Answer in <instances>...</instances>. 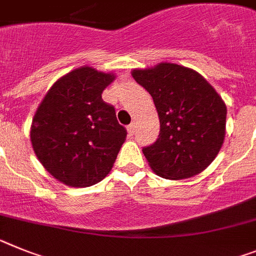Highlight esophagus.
I'll use <instances>...</instances> for the list:
<instances>
[{"mask_svg":"<svg viewBox=\"0 0 256 256\" xmlns=\"http://www.w3.org/2000/svg\"><path fill=\"white\" fill-rule=\"evenodd\" d=\"M126 130H128V133H130V136H133V134H134V130H136V124L130 123V126H126Z\"/></svg>","mask_w":256,"mask_h":256,"instance_id":"obj_1","label":"esophagus"}]
</instances>
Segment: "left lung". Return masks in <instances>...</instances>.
Masks as SVG:
<instances>
[{
	"label": "left lung",
	"mask_w": 256,
	"mask_h": 256,
	"mask_svg": "<svg viewBox=\"0 0 256 256\" xmlns=\"http://www.w3.org/2000/svg\"><path fill=\"white\" fill-rule=\"evenodd\" d=\"M132 76L149 92L158 111V140L142 149L152 171L168 180H182L206 170L226 137L222 97L198 72L174 63L136 68Z\"/></svg>",
	"instance_id": "8db88e82"
}]
</instances>
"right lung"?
I'll list each match as a JSON object with an SVG mask.
<instances>
[{"instance_id":"1","label":"right lung","mask_w":256,"mask_h":256,"mask_svg":"<svg viewBox=\"0 0 256 256\" xmlns=\"http://www.w3.org/2000/svg\"><path fill=\"white\" fill-rule=\"evenodd\" d=\"M115 75L88 66L58 78L30 126L32 148L44 168L62 184L85 188L104 180L126 141L115 108L102 92Z\"/></svg>"}]
</instances>
